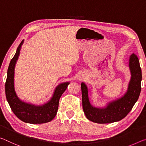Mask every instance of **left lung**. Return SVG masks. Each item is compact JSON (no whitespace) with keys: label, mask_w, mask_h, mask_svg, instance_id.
Returning a JSON list of instances; mask_svg holds the SVG:
<instances>
[{"label":"left lung","mask_w":146,"mask_h":146,"mask_svg":"<svg viewBox=\"0 0 146 146\" xmlns=\"http://www.w3.org/2000/svg\"><path fill=\"white\" fill-rule=\"evenodd\" d=\"M131 78L128 90L123 97L109 103L105 108H99L91 105L88 99L86 85L81 83L82 108L86 116L97 123H110L123 119L132 110L141 92L142 70L138 56L132 54L129 58Z\"/></svg>","instance_id":"obj_1"}]
</instances>
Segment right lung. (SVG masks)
I'll return each instance as SVG.
<instances>
[{
  "label": "right lung",
  "mask_w": 146,
  "mask_h": 146,
  "mask_svg": "<svg viewBox=\"0 0 146 146\" xmlns=\"http://www.w3.org/2000/svg\"><path fill=\"white\" fill-rule=\"evenodd\" d=\"M23 43V40L17 47V51L9 65L5 83L6 99L11 110L21 121L32 124L47 123L56 116L60 98L66 91L69 82H64L58 86L50 100L43 105L36 106L21 101L16 94L14 88V69Z\"/></svg>",
  "instance_id": "add662e5"
}]
</instances>
